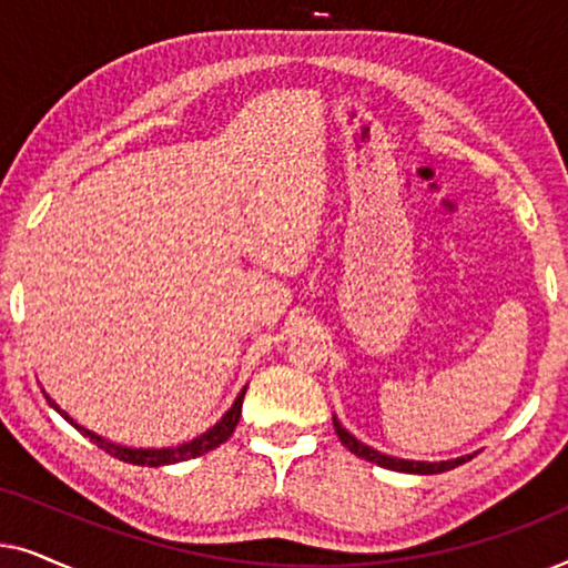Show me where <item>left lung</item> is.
<instances>
[{
    "label": "left lung",
    "instance_id": "8db88e82",
    "mask_svg": "<svg viewBox=\"0 0 568 568\" xmlns=\"http://www.w3.org/2000/svg\"><path fill=\"white\" fill-rule=\"evenodd\" d=\"M333 424H336V434L338 439L344 442V445L352 449L356 457H364V460L369 463H377L379 468H387V470H398V473H418V476H434V473H445V470H453L457 465L468 463L473 455L468 457H457V460H445V463H416V460H400V457H390V455H383L377 453V449H372L359 442L356 437H352L344 426H341L336 418H333Z\"/></svg>",
    "mask_w": 568,
    "mask_h": 568
}]
</instances>
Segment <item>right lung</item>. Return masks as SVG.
I'll use <instances>...</instances> for the list:
<instances>
[{
	"mask_svg": "<svg viewBox=\"0 0 568 568\" xmlns=\"http://www.w3.org/2000/svg\"><path fill=\"white\" fill-rule=\"evenodd\" d=\"M245 390H247V387H243V393L237 395L235 406H232V408L227 410V414L222 416V422H220V424L212 426V429H209L206 434H201V437L191 439V442H185V445H181V447H168V449H131V447L113 445V442H108V439H103V437H98L95 432H90V429H84V426L74 424L72 418H69V416L64 414V410H59L57 406H53V400H49V403H51L53 408L59 410L61 416L67 418L69 424L74 426L77 432L82 434V437H90V442H95V445H98L100 449H105V453L111 455V457H119V460H123V463H131V465H146V468H160V465H170V463H183V460H191V457L204 455V453H209V449L220 447L222 442H227V439L232 437V432H235L237 422H240V414H243V398H245Z\"/></svg>",
	"mask_w": 568,
	"mask_h": 568,
	"instance_id": "right-lung-1",
	"label": "right lung"
}]
</instances>
